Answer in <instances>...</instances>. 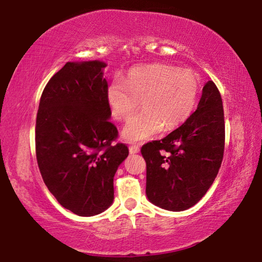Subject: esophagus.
Masks as SVG:
<instances>
[{
  "label": "esophagus",
  "mask_w": 262,
  "mask_h": 262,
  "mask_svg": "<svg viewBox=\"0 0 262 262\" xmlns=\"http://www.w3.org/2000/svg\"><path fill=\"white\" fill-rule=\"evenodd\" d=\"M139 151H140V147H139V145H136V144L129 145V152H130V154H137Z\"/></svg>",
  "instance_id": "34e87169"
}]
</instances>
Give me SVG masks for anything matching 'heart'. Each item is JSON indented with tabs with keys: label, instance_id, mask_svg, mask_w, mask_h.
<instances>
[{
	"label": "heart",
	"instance_id": "heart-1",
	"mask_svg": "<svg viewBox=\"0 0 262 262\" xmlns=\"http://www.w3.org/2000/svg\"><path fill=\"white\" fill-rule=\"evenodd\" d=\"M200 81L195 73L173 66L152 63L132 68L126 79L114 78L106 90L113 117L126 121L139 107L143 111L122 130L129 142L147 140L164 128L170 130L189 118L196 106Z\"/></svg>",
	"mask_w": 262,
	"mask_h": 262
}]
</instances>
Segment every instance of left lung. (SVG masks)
Segmentation results:
<instances>
[{
  "instance_id": "8db88e82",
  "label": "left lung",
  "mask_w": 262,
  "mask_h": 262,
  "mask_svg": "<svg viewBox=\"0 0 262 262\" xmlns=\"http://www.w3.org/2000/svg\"><path fill=\"white\" fill-rule=\"evenodd\" d=\"M224 111L219 89L208 81L198 108L179 128L141 148L147 164L149 201L183 211L201 200L223 161Z\"/></svg>"
}]
</instances>
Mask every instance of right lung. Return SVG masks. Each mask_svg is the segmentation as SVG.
Instances as JSON below:
<instances>
[{"label": "right lung", "mask_w": 262, "mask_h": 262, "mask_svg": "<svg viewBox=\"0 0 262 262\" xmlns=\"http://www.w3.org/2000/svg\"><path fill=\"white\" fill-rule=\"evenodd\" d=\"M101 61L67 62L43 89L35 121V155L43 183L66 209L100 214L112 205L113 178L128 156L112 142Z\"/></svg>", "instance_id": "1"}]
</instances>
